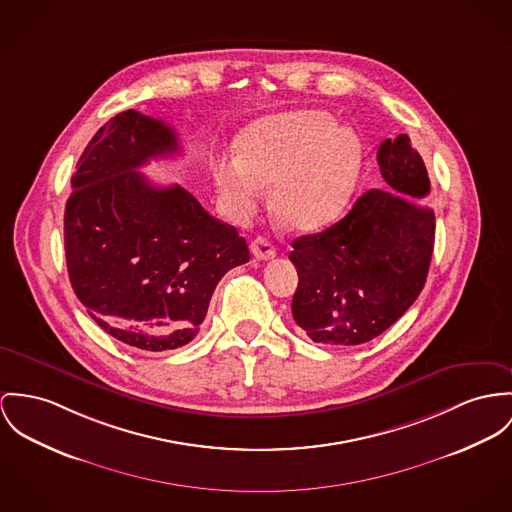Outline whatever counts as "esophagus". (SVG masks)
Returning <instances> with one entry per match:
<instances>
[{"mask_svg": "<svg viewBox=\"0 0 512 512\" xmlns=\"http://www.w3.org/2000/svg\"><path fill=\"white\" fill-rule=\"evenodd\" d=\"M251 253L261 261H269L275 257L276 249L267 237H257L251 241Z\"/></svg>", "mask_w": 512, "mask_h": 512, "instance_id": "34e87169", "label": "esophagus"}]
</instances>
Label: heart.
Listing matches in <instances>:
<instances>
[{
    "instance_id": "1",
    "label": "heart",
    "mask_w": 512,
    "mask_h": 512,
    "mask_svg": "<svg viewBox=\"0 0 512 512\" xmlns=\"http://www.w3.org/2000/svg\"><path fill=\"white\" fill-rule=\"evenodd\" d=\"M360 138L323 111L263 118L237 140V159L222 161L214 179L228 214L247 220L273 187V210L294 232L335 224L353 200L362 173Z\"/></svg>"
}]
</instances>
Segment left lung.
Here are the masks:
<instances>
[{
    "label": "left lung",
    "instance_id": "1",
    "mask_svg": "<svg viewBox=\"0 0 512 512\" xmlns=\"http://www.w3.org/2000/svg\"><path fill=\"white\" fill-rule=\"evenodd\" d=\"M384 181L325 232L294 239V321L314 343L362 345L409 310L429 275L434 212L415 204L431 191L425 161L407 134L378 150Z\"/></svg>",
    "mask_w": 512,
    "mask_h": 512
}]
</instances>
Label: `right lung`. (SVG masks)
<instances>
[{
	"label": "right lung",
	"mask_w": 512,
	"mask_h": 512,
	"mask_svg": "<svg viewBox=\"0 0 512 512\" xmlns=\"http://www.w3.org/2000/svg\"><path fill=\"white\" fill-rule=\"evenodd\" d=\"M179 150L163 120L118 113L83 150L64 212L79 302L109 335L152 353L191 343L220 278L249 261L234 226L183 187H156L138 171Z\"/></svg>",
	"instance_id": "obj_1"
}]
</instances>
